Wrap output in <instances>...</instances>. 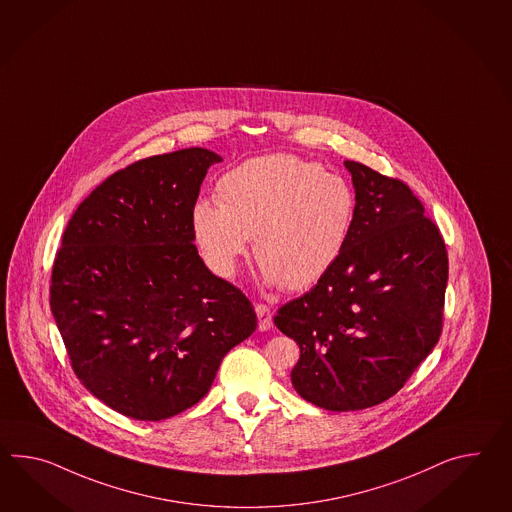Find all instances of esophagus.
<instances>
[{"label":"esophagus","instance_id":"esophagus-1","mask_svg":"<svg viewBox=\"0 0 512 512\" xmlns=\"http://www.w3.org/2000/svg\"><path fill=\"white\" fill-rule=\"evenodd\" d=\"M255 312H257V318H259V329L261 331H268L272 327V311L268 305L264 303H255Z\"/></svg>","mask_w":512,"mask_h":512}]
</instances>
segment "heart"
<instances>
[{
    "mask_svg": "<svg viewBox=\"0 0 512 512\" xmlns=\"http://www.w3.org/2000/svg\"><path fill=\"white\" fill-rule=\"evenodd\" d=\"M218 203L198 201L192 229L201 253L222 277L237 272L250 238L270 285L303 290L338 261L355 216L346 179L298 155L250 159L218 181Z\"/></svg>",
    "mask_w": 512,
    "mask_h": 512,
    "instance_id": "1",
    "label": "heart"
}]
</instances>
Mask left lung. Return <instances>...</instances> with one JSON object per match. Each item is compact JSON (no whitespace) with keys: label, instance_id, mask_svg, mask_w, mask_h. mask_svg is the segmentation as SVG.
I'll use <instances>...</instances> for the list:
<instances>
[{"label":"left lung","instance_id":"1","mask_svg":"<svg viewBox=\"0 0 512 512\" xmlns=\"http://www.w3.org/2000/svg\"><path fill=\"white\" fill-rule=\"evenodd\" d=\"M355 216L335 266L274 318L300 346L292 385L327 411L392 398L437 346L448 251L422 201L396 177L344 161Z\"/></svg>","mask_w":512,"mask_h":512}]
</instances>
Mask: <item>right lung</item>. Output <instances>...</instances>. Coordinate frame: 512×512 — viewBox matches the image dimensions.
Instances as JSON below:
<instances>
[{
	"mask_svg": "<svg viewBox=\"0 0 512 512\" xmlns=\"http://www.w3.org/2000/svg\"><path fill=\"white\" fill-rule=\"evenodd\" d=\"M220 161L203 148L140 159L94 188L64 229L53 318L83 387L129 418L196 405L257 327L251 301L194 246L192 211Z\"/></svg>",
	"mask_w": 512,
	"mask_h": 512,
	"instance_id": "obj_1",
	"label": "right lung"
}]
</instances>
